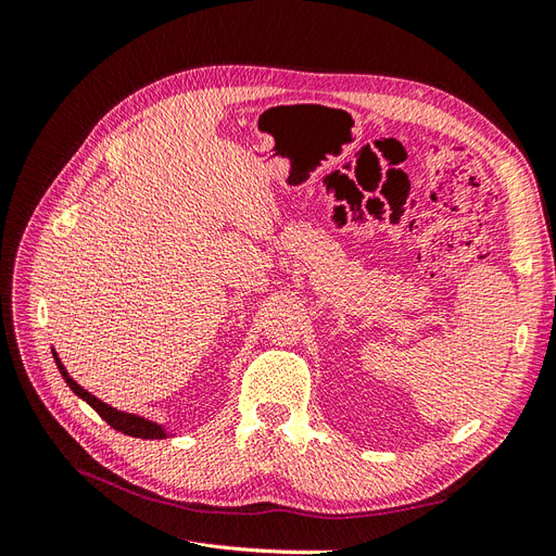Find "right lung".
<instances>
[{
  "mask_svg": "<svg viewBox=\"0 0 556 556\" xmlns=\"http://www.w3.org/2000/svg\"><path fill=\"white\" fill-rule=\"evenodd\" d=\"M53 357H55V364H58V368H60V374H62V378L66 380V384L72 387V392L76 394V396H80L83 401H88L90 406L99 413V417L104 419V422H109L115 431H123L125 435H134V439H150V441H155V439H166V431H164V427H160L157 422H150V419H146V417H139V415H131V413H123V410H115V408H111L109 403H104V401H99L97 396H92L88 390H83V387L66 374V368L62 366V362H60V357H58V352L53 350Z\"/></svg>",
  "mask_w": 556,
  "mask_h": 556,
  "instance_id": "right-lung-1",
  "label": "right lung"
}]
</instances>
